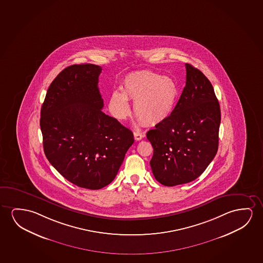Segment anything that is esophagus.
<instances>
[{
	"mask_svg": "<svg viewBox=\"0 0 263 263\" xmlns=\"http://www.w3.org/2000/svg\"><path fill=\"white\" fill-rule=\"evenodd\" d=\"M134 137H135V139L136 140H141L142 138H144L145 137V135L144 134L139 133V132H134Z\"/></svg>",
	"mask_w": 263,
	"mask_h": 263,
	"instance_id": "34e87169",
	"label": "esophagus"
}]
</instances>
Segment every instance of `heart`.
I'll list each match as a JSON object with an SVG mask.
<instances>
[{"label": "heart", "mask_w": 263, "mask_h": 263, "mask_svg": "<svg viewBox=\"0 0 263 263\" xmlns=\"http://www.w3.org/2000/svg\"><path fill=\"white\" fill-rule=\"evenodd\" d=\"M122 92L113 91L109 107L115 118L123 120L129 115L127 100L133 101L134 115L146 126L167 120L175 110L179 87L173 78L152 70L130 73L123 80Z\"/></svg>", "instance_id": "obj_1"}]
</instances>
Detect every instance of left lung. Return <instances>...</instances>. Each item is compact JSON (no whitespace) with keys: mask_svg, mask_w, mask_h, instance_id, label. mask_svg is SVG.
Wrapping results in <instances>:
<instances>
[{"mask_svg":"<svg viewBox=\"0 0 263 263\" xmlns=\"http://www.w3.org/2000/svg\"><path fill=\"white\" fill-rule=\"evenodd\" d=\"M185 68L186 83L173 114L146 133L154 148L153 175L165 186L196 179L219 145L221 109L213 85L198 69Z\"/></svg>","mask_w":263,"mask_h":263,"instance_id":"1","label":"left lung"}]
</instances>
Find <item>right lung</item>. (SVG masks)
<instances>
[{"instance_id": "1", "label": "right lung", "mask_w": 263, "mask_h": 263, "mask_svg": "<svg viewBox=\"0 0 263 263\" xmlns=\"http://www.w3.org/2000/svg\"><path fill=\"white\" fill-rule=\"evenodd\" d=\"M101 70L88 63L63 69L48 88L40 120L47 159L70 183L90 190L115 179L134 143L132 131L101 110Z\"/></svg>"}]
</instances>
